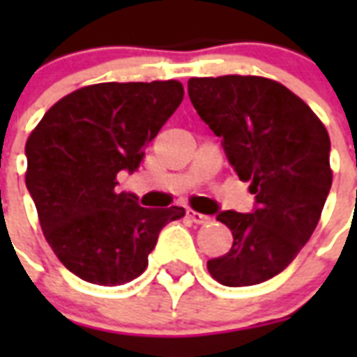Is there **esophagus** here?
<instances>
[{"label": "esophagus", "mask_w": 357, "mask_h": 357, "mask_svg": "<svg viewBox=\"0 0 357 357\" xmlns=\"http://www.w3.org/2000/svg\"><path fill=\"white\" fill-rule=\"evenodd\" d=\"M187 218L197 225L210 224V216H204V214H201V212H197V210L193 208H187Z\"/></svg>", "instance_id": "1"}]
</instances>
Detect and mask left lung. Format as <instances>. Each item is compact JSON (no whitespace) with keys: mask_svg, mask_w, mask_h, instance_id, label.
Segmentation results:
<instances>
[{"mask_svg":"<svg viewBox=\"0 0 357 357\" xmlns=\"http://www.w3.org/2000/svg\"><path fill=\"white\" fill-rule=\"evenodd\" d=\"M187 88L258 204L250 214H218L233 247L206 268L225 287L264 283L296 258L321 218L333 183L329 133L298 95L269 78H191Z\"/></svg>","mask_w":357,"mask_h":357,"instance_id":"obj_1","label":"left lung"}]
</instances>
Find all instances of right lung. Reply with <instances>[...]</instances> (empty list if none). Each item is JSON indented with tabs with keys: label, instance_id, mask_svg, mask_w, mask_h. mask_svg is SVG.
Returning a JSON list of instances; mask_svg holds the SVG:
<instances>
[{
	"label": "right lung",
	"instance_id": "right-lung-1",
	"mask_svg": "<svg viewBox=\"0 0 357 357\" xmlns=\"http://www.w3.org/2000/svg\"><path fill=\"white\" fill-rule=\"evenodd\" d=\"M181 99L178 80L93 84L59 99L28 135L26 187L43 237L74 275L130 283L147 268L160 229L185 216L114 191L118 172L139 166Z\"/></svg>",
	"mask_w": 357,
	"mask_h": 357
}]
</instances>
